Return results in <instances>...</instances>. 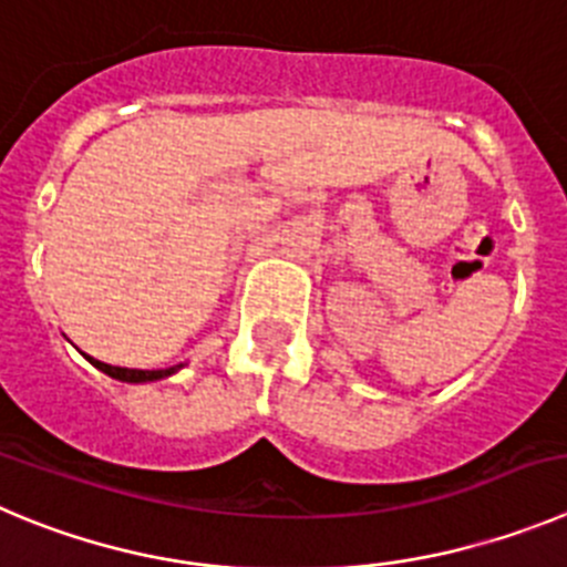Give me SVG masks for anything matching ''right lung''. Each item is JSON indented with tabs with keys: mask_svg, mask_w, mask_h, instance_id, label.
Wrapping results in <instances>:
<instances>
[{
	"mask_svg": "<svg viewBox=\"0 0 567 567\" xmlns=\"http://www.w3.org/2000/svg\"><path fill=\"white\" fill-rule=\"evenodd\" d=\"M89 361H92L100 372H105L114 380H123V383H147V380H162L167 378V374L176 372V369H182V363L171 369H125V367H111V363L94 361V358H89Z\"/></svg>",
	"mask_w": 567,
	"mask_h": 567,
	"instance_id": "obj_1",
	"label": "right lung"
}]
</instances>
